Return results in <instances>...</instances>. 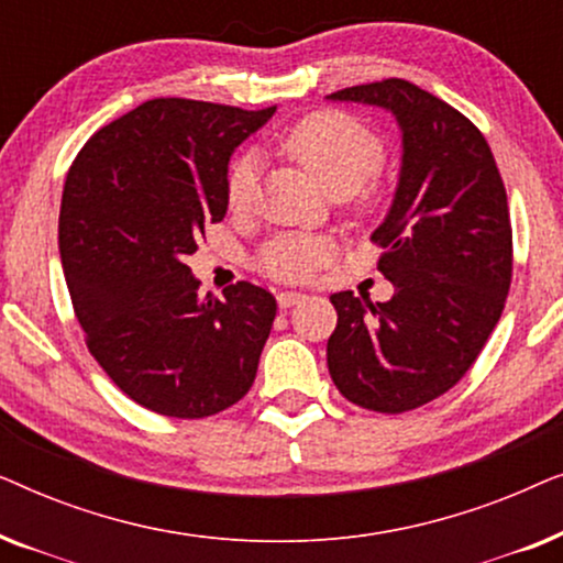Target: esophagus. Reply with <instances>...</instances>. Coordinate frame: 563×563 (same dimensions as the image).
<instances>
[{
    "label": "esophagus",
    "mask_w": 563,
    "mask_h": 563,
    "mask_svg": "<svg viewBox=\"0 0 563 563\" xmlns=\"http://www.w3.org/2000/svg\"><path fill=\"white\" fill-rule=\"evenodd\" d=\"M299 299H305L302 291H279V295H276V302H279L284 310H287V307H295Z\"/></svg>",
    "instance_id": "34e87169"
}]
</instances>
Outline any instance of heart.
<instances>
[{"mask_svg":"<svg viewBox=\"0 0 563 563\" xmlns=\"http://www.w3.org/2000/svg\"><path fill=\"white\" fill-rule=\"evenodd\" d=\"M333 197H366L372 176L384 166V143L372 128L338 110L307 114L279 141ZM258 195V156L245 151L228 168L225 199L233 212H249ZM330 258V243L318 235L289 233L264 245L258 268L279 282H305Z\"/></svg>","mask_w":563,"mask_h":563,"instance_id":"1","label":"heart"}]
</instances>
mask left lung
I'll return each instance as SVG.
<instances>
[{
    "label": "left lung",
    "instance_id": "1",
    "mask_svg": "<svg viewBox=\"0 0 563 563\" xmlns=\"http://www.w3.org/2000/svg\"><path fill=\"white\" fill-rule=\"evenodd\" d=\"M379 104L402 128V174L387 220L374 230L389 302L338 291L328 368L349 402L399 415L464 379L505 310L512 282L507 191L482 130L405 79L333 91Z\"/></svg>",
    "mask_w": 563,
    "mask_h": 563
}]
</instances>
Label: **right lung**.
I'll list each match as a JSON object with an SVG mask.
<instances>
[{"mask_svg":"<svg viewBox=\"0 0 563 563\" xmlns=\"http://www.w3.org/2000/svg\"><path fill=\"white\" fill-rule=\"evenodd\" d=\"M276 107L241 110L161 97L84 143L68 168L58 249L84 341L145 410L199 420L249 395L276 318L251 282L199 295L184 264L228 212L235 145Z\"/></svg>","mask_w":563,"mask_h":563,"instance_id":"obj_1","label":"right lung"}]
</instances>
